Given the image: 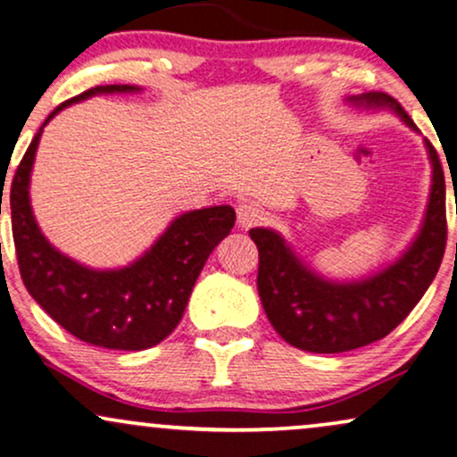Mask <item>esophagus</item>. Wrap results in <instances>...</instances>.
Masks as SVG:
<instances>
[{
    "label": "esophagus",
    "mask_w": 457,
    "mask_h": 457,
    "mask_svg": "<svg viewBox=\"0 0 457 457\" xmlns=\"http://www.w3.org/2000/svg\"><path fill=\"white\" fill-rule=\"evenodd\" d=\"M236 219H238L240 229H249L257 225L263 219V208L257 202H243L236 211Z\"/></svg>",
    "instance_id": "34e87169"
}]
</instances>
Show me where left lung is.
<instances>
[{
  "label": "left lung",
  "instance_id": "8db88e82",
  "mask_svg": "<svg viewBox=\"0 0 457 457\" xmlns=\"http://www.w3.org/2000/svg\"><path fill=\"white\" fill-rule=\"evenodd\" d=\"M345 102L360 110H389L406 128L420 131L386 93H361ZM423 145L432 166L426 212L411 243L392 262L347 270L306 260L277 229H251L260 251L263 309L289 345L317 353L361 347L398 326L430 287L447 243V219L441 162L430 142Z\"/></svg>",
  "mask_w": 457,
  "mask_h": 457
}]
</instances>
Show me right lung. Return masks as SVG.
<instances>
[{
  "label": "right lung",
  "mask_w": 457,
  "mask_h": 457,
  "mask_svg": "<svg viewBox=\"0 0 457 457\" xmlns=\"http://www.w3.org/2000/svg\"><path fill=\"white\" fill-rule=\"evenodd\" d=\"M140 91L136 85L93 87L54 108L31 140L10 187L16 257L34 298L76 337L120 351L151 349L172 332L200 268L236 221L228 204L180 212L136 260L112 266L82 263L44 236L31 208L29 185L46 123L63 108L93 96Z\"/></svg>",
  "instance_id": "add662e5"
}]
</instances>
